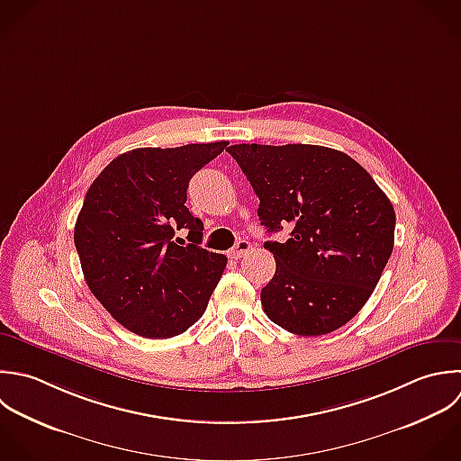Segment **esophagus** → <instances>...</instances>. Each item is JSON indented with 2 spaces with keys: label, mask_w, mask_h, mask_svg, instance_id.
Returning a JSON list of instances; mask_svg holds the SVG:
<instances>
[{
  "label": "esophagus",
  "mask_w": 461,
  "mask_h": 461,
  "mask_svg": "<svg viewBox=\"0 0 461 461\" xmlns=\"http://www.w3.org/2000/svg\"><path fill=\"white\" fill-rule=\"evenodd\" d=\"M248 251H251V242H248V240H239V242H237V246H235L233 249H230L228 257L237 260V258L244 257Z\"/></svg>",
  "instance_id": "esophagus-1"
}]
</instances>
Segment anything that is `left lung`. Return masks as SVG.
Returning a JSON list of instances; mask_svg holds the SVG:
<instances>
[{"label": "left lung", "mask_w": 461, "mask_h": 461, "mask_svg": "<svg viewBox=\"0 0 461 461\" xmlns=\"http://www.w3.org/2000/svg\"><path fill=\"white\" fill-rule=\"evenodd\" d=\"M260 199L264 244L276 271L262 289L267 318L298 336L348 323L372 296L393 251L395 212L374 177L348 154L321 145L228 147Z\"/></svg>", "instance_id": "left-lung-1"}]
</instances>
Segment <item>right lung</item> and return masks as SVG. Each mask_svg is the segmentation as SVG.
<instances>
[{
    "mask_svg": "<svg viewBox=\"0 0 461 461\" xmlns=\"http://www.w3.org/2000/svg\"><path fill=\"white\" fill-rule=\"evenodd\" d=\"M228 141L145 147L114 158L89 186L75 222L86 284L127 330L183 334L206 311L228 258L203 249V222L185 206L192 176ZM189 231L188 247L173 235Z\"/></svg>",
    "mask_w": 461,
    "mask_h": 461,
    "instance_id": "right-lung-1",
    "label": "right lung"
}]
</instances>
